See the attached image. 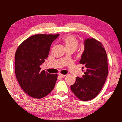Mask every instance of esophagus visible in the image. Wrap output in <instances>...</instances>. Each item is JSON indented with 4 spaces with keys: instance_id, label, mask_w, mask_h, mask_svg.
I'll use <instances>...</instances> for the list:
<instances>
[{
    "instance_id": "34e87169",
    "label": "esophagus",
    "mask_w": 122,
    "mask_h": 122,
    "mask_svg": "<svg viewBox=\"0 0 122 122\" xmlns=\"http://www.w3.org/2000/svg\"><path fill=\"white\" fill-rule=\"evenodd\" d=\"M65 76H66L65 75H63V74H61V73L59 74V77H61V78L64 77H65Z\"/></svg>"
}]
</instances>
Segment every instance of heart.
<instances>
[{
  "mask_svg": "<svg viewBox=\"0 0 122 122\" xmlns=\"http://www.w3.org/2000/svg\"><path fill=\"white\" fill-rule=\"evenodd\" d=\"M62 41L66 47V49H73L76 50L79 47V41L73 35H68V36H65L63 38Z\"/></svg>",
  "mask_w": 122,
  "mask_h": 122,
  "instance_id": "1",
  "label": "heart"
}]
</instances>
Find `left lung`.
Wrapping results in <instances>:
<instances>
[{"mask_svg":"<svg viewBox=\"0 0 122 122\" xmlns=\"http://www.w3.org/2000/svg\"><path fill=\"white\" fill-rule=\"evenodd\" d=\"M84 45V51L79 62L85 66L84 75L82 78L77 77L71 88L80 100L88 101L96 97L102 90L108 70L107 53L102 43L89 38L85 41Z\"/></svg>","mask_w":122,"mask_h":122,"instance_id":"obj_1","label":"left lung"}]
</instances>
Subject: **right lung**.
<instances>
[{
  "label": "right lung",
  "instance_id": "obj_1",
  "mask_svg": "<svg viewBox=\"0 0 122 122\" xmlns=\"http://www.w3.org/2000/svg\"><path fill=\"white\" fill-rule=\"evenodd\" d=\"M58 34H36L19 45L15 54V72L20 87L35 99L45 97L52 91L57 74L41 71L40 65L48 57L51 43Z\"/></svg>",
  "mask_w": 122,
  "mask_h": 122
}]
</instances>
